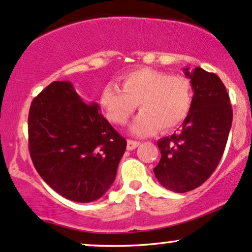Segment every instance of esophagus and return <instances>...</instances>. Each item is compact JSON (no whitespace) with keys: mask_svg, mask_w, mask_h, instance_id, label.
<instances>
[{"mask_svg":"<svg viewBox=\"0 0 252 252\" xmlns=\"http://www.w3.org/2000/svg\"><path fill=\"white\" fill-rule=\"evenodd\" d=\"M139 145H140V143H139V141L131 140V139H128V140H127V150L132 151V150L137 149Z\"/></svg>","mask_w":252,"mask_h":252,"instance_id":"esophagus-1","label":"esophagus"}]
</instances>
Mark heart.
Wrapping results in <instances>:
<instances>
[{"instance_id": "1", "label": "heart", "mask_w": 252, "mask_h": 252, "mask_svg": "<svg viewBox=\"0 0 252 252\" xmlns=\"http://www.w3.org/2000/svg\"><path fill=\"white\" fill-rule=\"evenodd\" d=\"M109 82L100 93V105L108 120L125 125L137 105L140 114L132 125L137 134H149L176 128L188 118L192 107V85L183 75L164 70L139 68Z\"/></svg>"}]
</instances>
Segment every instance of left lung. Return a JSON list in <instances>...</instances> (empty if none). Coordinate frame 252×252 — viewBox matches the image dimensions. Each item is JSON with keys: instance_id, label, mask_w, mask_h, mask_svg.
Returning a JSON list of instances; mask_svg holds the SVG:
<instances>
[{"instance_id": "obj_1", "label": "left lung", "mask_w": 252, "mask_h": 252, "mask_svg": "<svg viewBox=\"0 0 252 252\" xmlns=\"http://www.w3.org/2000/svg\"><path fill=\"white\" fill-rule=\"evenodd\" d=\"M184 73L194 92L191 111L182 131L157 143L161 158L153 170L158 182L177 193L197 189L214 173L232 124L230 97L220 76L200 67Z\"/></svg>"}]
</instances>
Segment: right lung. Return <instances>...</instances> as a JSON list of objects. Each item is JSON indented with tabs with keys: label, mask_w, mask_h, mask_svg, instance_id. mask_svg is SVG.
I'll return each instance as SVG.
<instances>
[{
	"label": "right lung",
	"mask_w": 252,
	"mask_h": 252,
	"mask_svg": "<svg viewBox=\"0 0 252 252\" xmlns=\"http://www.w3.org/2000/svg\"><path fill=\"white\" fill-rule=\"evenodd\" d=\"M28 144L41 178L78 203L105 194L126 150L125 138L103 118L97 103H85L69 81L52 82L34 97Z\"/></svg>",
	"instance_id": "right-lung-1"
}]
</instances>
